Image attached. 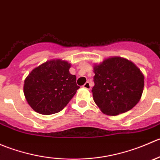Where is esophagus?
Returning a JSON list of instances; mask_svg holds the SVG:
<instances>
[{"mask_svg":"<svg viewBox=\"0 0 160 160\" xmlns=\"http://www.w3.org/2000/svg\"><path fill=\"white\" fill-rule=\"evenodd\" d=\"M83 88H85V89H88V90H90V82H86V83L83 84Z\"/></svg>","mask_w":160,"mask_h":160,"instance_id":"34e87169","label":"esophagus"}]
</instances>
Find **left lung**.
Instances as JSON below:
<instances>
[{
  "label": "left lung",
  "mask_w": 160,
  "mask_h": 160,
  "mask_svg": "<svg viewBox=\"0 0 160 160\" xmlns=\"http://www.w3.org/2000/svg\"><path fill=\"white\" fill-rule=\"evenodd\" d=\"M93 101L104 114L118 115L131 110L141 99L144 75L125 58L111 56L93 65Z\"/></svg>",
  "instance_id": "8db88e82"
}]
</instances>
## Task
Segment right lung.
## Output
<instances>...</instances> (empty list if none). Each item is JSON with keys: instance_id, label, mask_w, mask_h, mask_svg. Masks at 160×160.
Returning a JSON list of instances; mask_svg holds the SVG:
<instances>
[{"instance_id": "obj_1", "label": "right lung", "mask_w": 160, "mask_h": 160, "mask_svg": "<svg viewBox=\"0 0 160 160\" xmlns=\"http://www.w3.org/2000/svg\"><path fill=\"white\" fill-rule=\"evenodd\" d=\"M71 63L50 59L35 67L25 78L24 94L30 107L42 114H52L67 105L77 90L76 76L70 73Z\"/></svg>"}]
</instances>
